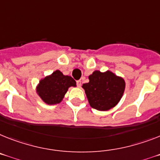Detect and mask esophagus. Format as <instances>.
<instances>
[{
  "mask_svg": "<svg viewBox=\"0 0 160 160\" xmlns=\"http://www.w3.org/2000/svg\"><path fill=\"white\" fill-rule=\"evenodd\" d=\"M81 82H82V81H81V80H77V81H76L77 86L79 87V88H80V87H81Z\"/></svg>",
  "mask_w": 160,
  "mask_h": 160,
  "instance_id": "34e87169",
  "label": "esophagus"
}]
</instances>
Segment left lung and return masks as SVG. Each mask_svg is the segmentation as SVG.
I'll return each mask as SVG.
<instances>
[{"mask_svg": "<svg viewBox=\"0 0 160 160\" xmlns=\"http://www.w3.org/2000/svg\"><path fill=\"white\" fill-rule=\"evenodd\" d=\"M89 82L82 88L91 107L98 111H108L117 105L124 92L125 81L122 77L107 71H94L88 76Z\"/></svg>", "mask_w": 160, "mask_h": 160, "instance_id": "1", "label": "left lung"}]
</instances>
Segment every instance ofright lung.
Listing matches in <instances>:
<instances>
[{
    "label": "right lung",
    "mask_w": 160,
    "mask_h": 160,
    "mask_svg": "<svg viewBox=\"0 0 160 160\" xmlns=\"http://www.w3.org/2000/svg\"><path fill=\"white\" fill-rule=\"evenodd\" d=\"M72 86H76V82L73 78L64 76L57 70L50 76L41 80L37 87V92L43 102L49 105H53L61 102L68 88Z\"/></svg>",
    "instance_id": "add662e5"
}]
</instances>
